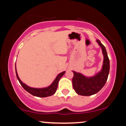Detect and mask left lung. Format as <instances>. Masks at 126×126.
Returning <instances> with one entry per match:
<instances>
[{
  "mask_svg": "<svg viewBox=\"0 0 126 126\" xmlns=\"http://www.w3.org/2000/svg\"><path fill=\"white\" fill-rule=\"evenodd\" d=\"M101 47L104 56L103 65L101 70L92 77H86L80 73L73 71V87L78 94L82 96H90L95 94L104 86L107 80L110 72V60L106 49L99 40H96Z\"/></svg>",
  "mask_w": 126,
  "mask_h": 126,
  "instance_id": "1",
  "label": "left lung"
}]
</instances>
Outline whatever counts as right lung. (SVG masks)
<instances>
[{
    "mask_svg": "<svg viewBox=\"0 0 126 126\" xmlns=\"http://www.w3.org/2000/svg\"><path fill=\"white\" fill-rule=\"evenodd\" d=\"M15 70H16V77L18 80L20 84L21 85V86H22L23 88L25 89V91H27V92H29L30 94H31V95H34L35 96H37V97H47V96H51L53 94H54L55 92H56L57 89V86H58V83L60 79H61L62 76L64 75L65 73V71L62 72V73H59L57 75V77L56 78V79H54V80L53 81V83H51L50 86H48V87L46 88H31L28 86V85H25V83H23L21 81V79L19 78L18 73L16 72V63H15Z\"/></svg>",
    "mask_w": 126,
    "mask_h": 126,
    "instance_id": "obj_1",
    "label": "right lung"
}]
</instances>
